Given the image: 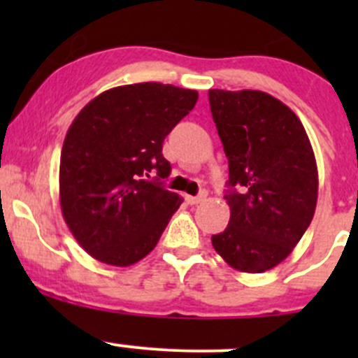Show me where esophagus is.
Wrapping results in <instances>:
<instances>
[{
    "mask_svg": "<svg viewBox=\"0 0 358 358\" xmlns=\"http://www.w3.org/2000/svg\"><path fill=\"white\" fill-rule=\"evenodd\" d=\"M206 197H208V192L202 190L199 196H185V201L189 202V204H201V202L206 201Z\"/></svg>",
    "mask_w": 358,
    "mask_h": 358,
    "instance_id": "esophagus-1",
    "label": "esophagus"
}]
</instances>
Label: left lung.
I'll list each match as a JSON object with an SVG mask.
<instances>
[{
	"instance_id": "left-lung-1",
	"label": "left lung",
	"mask_w": 358,
	"mask_h": 358,
	"mask_svg": "<svg viewBox=\"0 0 358 358\" xmlns=\"http://www.w3.org/2000/svg\"><path fill=\"white\" fill-rule=\"evenodd\" d=\"M229 159L230 222L211 237L232 268L262 273L291 255L317 206L315 154L298 115L258 90H209Z\"/></svg>"
}]
</instances>
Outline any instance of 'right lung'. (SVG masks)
I'll return each mask as SVG.
<instances>
[{
	"instance_id": "right-lung-1",
	"label": "right lung",
	"mask_w": 358,
	"mask_h": 358,
	"mask_svg": "<svg viewBox=\"0 0 358 358\" xmlns=\"http://www.w3.org/2000/svg\"><path fill=\"white\" fill-rule=\"evenodd\" d=\"M197 99L196 90L136 83L100 93L76 115L60 154V208L90 256L129 266L156 248L183 201L162 187L171 171L162 142Z\"/></svg>"
}]
</instances>
